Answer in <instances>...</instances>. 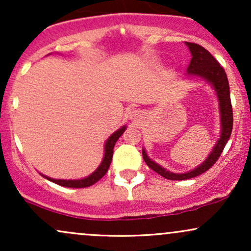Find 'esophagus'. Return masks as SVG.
I'll list each match as a JSON object with an SVG mask.
<instances>
[{
  "instance_id": "34e87169",
  "label": "esophagus",
  "mask_w": 251,
  "mask_h": 251,
  "mask_svg": "<svg viewBox=\"0 0 251 251\" xmlns=\"http://www.w3.org/2000/svg\"><path fill=\"white\" fill-rule=\"evenodd\" d=\"M144 114H143V111H140V109H132L131 112H129V119L133 120V122H140V120L143 119Z\"/></svg>"
}]
</instances>
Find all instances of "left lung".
Returning a JSON list of instances; mask_svg holds the SVG:
<instances>
[{"label":"left lung","mask_w":251,"mask_h":251,"mask_svg":"<svg viewBox=\"0 0 251 251\" xmlns=\"http://www.w3.org/2000/svg\"><path fill=\"white\" fill-rule=\"evenodd\" d=\"M185 45L189 47L192 55L191 61H190L188 67V75L201 77L206 82L211 83V86L216 92V96L218 98L221 114V137L217 140V143H216L215 148L212 149L211 153L208 155V158L200 166L191 170V171L185 172V174H175V172L168 171L163 166H160L159 164L154 163L153 160L150 159L146 151L143 149V158L145 163L148 164L149 168L153 170L162 177L170 180L190 179V178L197 177V176L208 171L217 162L221 153L223 152L224 146L226 145L227 140H229L230 135H231L232 123H234L231 100H230L229 81H227L226 71L223 70V67L218 63L217 60L204 47L197 45V43L191 42H185Z\"/></svg>","instance_id":"8db88e82"}]
</instances>
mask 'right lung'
<instances>
[{
	"label": "right lung",
	"mask_w": 251,
	"mask_h": 251,
	"mask_svg": "<svg viewBox=\"0 0 251 251\" xmlns=\"http://www.w3.org/2000/svg\"><path fill=\"white\" fill-rule=\"evenodd\" d=\"M126 129V126H123V127H120L118 131L114 132L113 134L109 135V138L107 140H106L105 143V154H103V159L101 164L99 165V168H98L96 171L93 172L92 175H89L88 177L86 178H82V179H54V178H50V177H47V176L42 175V177H45L46 179L53 181V183L55 184H59V185L61 186H66V188H75V189H81V188H87V186H91L93 185L94 183H97L98 180L101 179L103 176L106 175V172L108 171V168L109 165H111V162H112V157H113V149H114V145H116L117 140L119 139V137L122 135L124 132H125Z\"/></svg>",
	"instance_id": "add662e5"
}]
</instances>
